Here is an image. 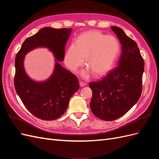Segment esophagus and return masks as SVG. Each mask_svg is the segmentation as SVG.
<instances>
[{
  "label": "esophagus",
  "mask_w": 159,
  "mask_h": 159,
  "mask_svg": "<svg viewBox=\"0 0 159 159\" xmlns=\"http://www.w3.org/2000/svg\"><path fill=\"white\" fill-rule=\"evenodd\" d=\"M80 87L82 88V87H84L85 85H86V84L84 83V81H80Z\"/></svg>",
  "instance_id": "obj_1"
}]
</instances>
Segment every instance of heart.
<instances>
[{
    "label": "heart",
    "instance_id": "b5f03b06",
    "mask_svg": "<svg viewBox=\"0 0 159 159\" xmlns=\"http://www.w3.org/2000/svg\"><path fill=\"white\" fill-rule=\"evenodd\" d=\"M119 50V42L115 36L96 30L86 32L69 46L64 55V63L68 69L75 71L83 64L85 57V65L95 75H101L112 68ZM81 74L88 78L90 72L87 69Z\"/></svg>",
    "mask_w": 159,
    "mask_h": 159
}]
</instances>
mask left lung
I'll list each match as a JSON object with an SVG mask.
<instances>
[{"label": "left lung", "mask_w": 159, "mask_h": 159, "mask_svg": "<svg viewBox=\"0 0 159 159\" xmlns=\"http://www.w3.org/2000/svg\"><path fill=\"white\" fill-rule=\"evenodd\" d=\"M121 44V54L116 68L97 82H91V111L105 121L121 117L141 97L144 60L137 43L117 26H111Z\"/></svg>", "instance_id": "1"}]
</instances>
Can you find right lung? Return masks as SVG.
Listing matches in <instances>:
<instances>
[{"label": "right lung", "instance_id": "add662e5", "mask_svg": "<svg viewBox=\"0 0 159 159\" xmlns=\"http://www.w3.org/2000/svg\"><path fill=\"white\" fill-rule=\"evenodd\" d=\"M71 32V28H43L25 40L16 54L14 88L26 109L40 119L51 121L60 117L68 108L71 97L79 89L77 77L58 63L64 59L65 45ZM39 47L48 48L57 60L52 75L42 83L31 80L23 68L25 55Z\"/></svg>", "mask_w": 159, "mask_h": 159}]
</instances>
